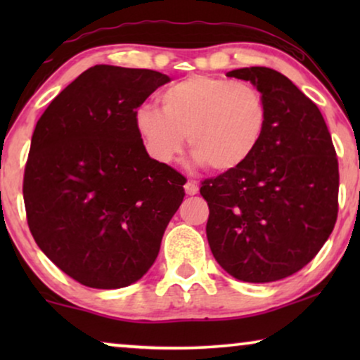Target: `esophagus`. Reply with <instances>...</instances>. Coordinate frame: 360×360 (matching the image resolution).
Segmentation results:
<instances>
[{"instance_id":"esophagus-1","label":"esophagus","mask_w":360,"mask_h":360,"mask_svg":"<svg viewBox=\"0 0 360 360\" xmlns=\"http://www.w3.org/2000/svg\"><path fill=\"white\" fill-rule=\"evenodd\" d=\"M185 191H186V195L193 196V195L198 193V185H196L193 180H188V181H186V184H185Z\"/></svg>"}]
</instances>
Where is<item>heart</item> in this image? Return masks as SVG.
<instances>
[{
    "label": "heart",
    "mask_w": 360,
    "mask_h": 360,
    "mask_svg": "<svg viewBox=\"0 0 360 360\" xmlns=\"http://www.w3.org/2000/svg\"><path fill=\"white\" fill-rule=\"evenodd\" d=\"M134 122L147 152L160 164L174 162L188 137L195 165L231 172L257 150L267 126V108L249 83L193 75L162 93L160 110L142 105Z\"/></svg>",
    "instance_id": "1"
}]
</instances>
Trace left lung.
<instances>
[{
    "instance_id": "obj_1",
    "label": "left lung",
    "mask_w": 360,
    "mask_h": 360,
    "mask_svg": "<svg viewBox=\"0 0 360 360\" xmlns=\"http://www.w3.org/2000/svg\"><path fill=\"white\" fill-rule=\"evenodd\" d=\"M228 77L250 82L267 108V126L239 169L201 185L216 262L234 278L267 283L290 277L319 252L338 218L339 170L318 106L282 73L245 67Z\"/></svg>"
}]
</instances>
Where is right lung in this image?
I'll list each match as a JSON object with an SVG mask.
<instances>
[{
    "label": "right lung",
    "mask_w": 360,
    "mask_h": 360,
    "mask_svg": "<svg viewBox=\"0 0 360 360\" xmlns=\"http://www.w3.org/2000/svg\"><path fill=\"white\" fill-rule=\"evenodd\" d=\"M170 77L95 65L51 101L24 172L27 224L62 272L90 288L137 282L184 201V176L147 154L137 108Z\"/></svg>",
    "instance_id": "obj_1"
}]
</instances>
